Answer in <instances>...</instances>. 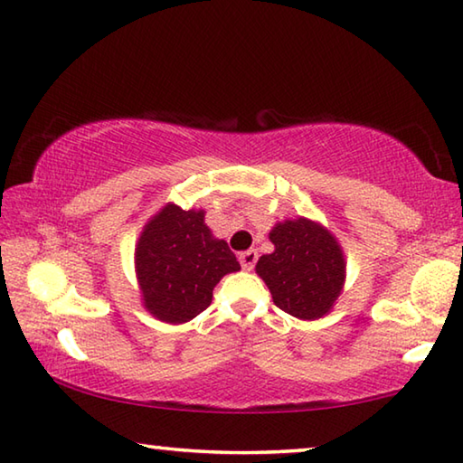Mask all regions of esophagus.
<instances>
[{"label":"esophagus","mask_w":463,"mask_h":463,"mask_svg":"<svg viewBox=\"0 0 463 463\" xmlns=\"http://www.w3.org/2000/svg\"><path fill=\"white\" fill-rule=\"evenodd\" d=\"M257 259H259V253L255 249H249V250H242V253L239 255V260H241V265H242V269H245V271H250V269L255 267V263H257Z\"/></svg>","instance_id":"obj_1"}]
</instances>
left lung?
Segmentation results:
<instances>
[{
	"mask_svg": "<svg viewBox=\"0 0 463 463\" xmlns=\"http://www.w3.org/2000/svg\"><path fill=\"white\" fill-rule=\"evenodd\" d=\"M269 239L275 250L259 259L257 273L267 283L275 306L299 319L330 312L346 271L342 249L332 234L298 218L275 224Z\"/></svg>",
	"mask_w": 463,
	"mask_h": 463,
	"instance_id": "1",
	"label": "left lung"
}]
</instances>
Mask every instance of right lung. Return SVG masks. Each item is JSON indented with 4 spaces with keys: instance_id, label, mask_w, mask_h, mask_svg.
<instances>
[{
    "instance_id": "right-lung-1",
    "label": "right lung",
    "mask_w": 463,
    "mask_h": 463,
    "mask_svg": "<svg viewBox=\"0 0 463 463\" xmlns=\"http://www.w3.org/2000/svg\"><path fill=\"white\" fill-rule=\"evenodd\" d=\"M144 304L156 317L182 324L213 301L214 285L241 265L226 241L214 239L204 210L167 204L146 224L136 249Z\"/></svg>"
}]
</instances>
